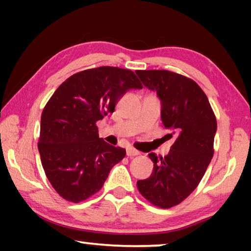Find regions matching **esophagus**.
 <instances>
[{"label":"esophagus","mask_w":251,"mask_h":251,"mask_svg":"<svg viewBox=\"0 0 251 251\" xmlns=\"http://www.w3.org/2000/svg\"><path fill=\"white\" fill-rule=\"evenodd\" d=\"M138 154H139V152H138V151H136L135 149H131V147L126 149V155L130 156V157L138 155Z\"/></svg>","instance_id":"obj_1"}]
</instances>
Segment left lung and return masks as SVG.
<instances>
[{
	"label": "left lung",
	"instance_id": "left-lung-1",
	"mask_svg": "<svg viewBox=\"0 0 251 251\" xmlns=\"http://www.w3.org/2000/svg\"><path fill=\"white\" fill-rule=\"evenodd\" d=\"M140 81L156 92L161 120L175 137L164 157L150 153L153 171L137 181L140 194L160 208L180 203L200 183L214 155L217 121L207 96L193 80L164 70L137 71Z\"/></svg>",
	"mask_w": 251,
	"mask_h": 251
}]
</instances>
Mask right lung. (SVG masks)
I'll use <instances>...</instances> for the list:
<instances>
[{"label": "right lung", "instance_id": "obj_1", "mask_svg": "<svg viewBox=\"0 0 251 251\" xmlns=\"http://www.w3.org/2000/svg\"><path fill=\"white\" fill-rule=\"evenodd\" d=\"M131 89H143L132 71L104 66L72 75L48 101L39 152L48 179L65 200L77 203L97 193L125 157V149L99 138L96 122Z\"/></svg>", "mask_w": 251, "mask_h": 251}]
</instances>
